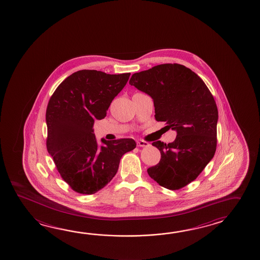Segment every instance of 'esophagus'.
Listing matches in <instances>:
<instances>
[{"label": "esophagus", "instance_id": "34e87169", "mask_svg": "<svg viewBox=\"0 0 260 260\" xmlns=\"http://www.w3.org/2000/svg\"><path fill=\"white\" fill-rule=\"evenodd\" d=\"M137 144H138V147H141V148H143V147H148V146H149V144H148V142L143 141V140H138Z\"/></svg>", "mask_w": 260, "mask_h": 260}]
</instances>
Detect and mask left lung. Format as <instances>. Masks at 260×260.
I'll return each mask as SVG.
<instances>
[{"mask_svg":"<svg viewBox=\"0 0 260 260\" xmlns=\"http://www.w3.org/2000/svg\"><path fill=\"white\" fill-rule=\"evenodd\" d=\"M129 84L151 97L155 119L176 131L173 143L156 141L159 162L148 175L165 188L176 190L199 176L217 146L218 109L203 80L178 63H165L133 75Z\"/></svg>","mask_w":260,"mask_h":260,"instance_id":"1","label":"left lung"}]
</instances>
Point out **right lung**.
Segmentation results:
<instances>
[{
  "instance_id": "1",
  "label": "right lung",
  "mask_w": 260,
  "mask_h": 260,
  "mask_svg": "<svg viewBox=\"0 0 260 260\" xmlns=\"http://www.w3.org/2000/svg\"><path fill=\"white\" fill-rule=\"evenodd\" d=\"M129 77L130 73L77 71L61 82L50 99L47 149L61 178L77 193L92 194L103 188L117 173L122 155L137 146L132 138H102L99 145L92 129L96 120L106 116Z\"/></svg>"
}]
</instances>
